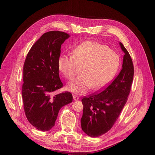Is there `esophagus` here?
<instances>
[{
    "label": "esophagus",
    "mask_w": 155,
    "mask_h": 155,
    "mask_svg": "<svg viewBox=\"0 0 155 155\" xmlns=\"http://www.w3.org/2000/svg\"><path fill=\"white\" fill-rule=\"evenodd\" d=\"M73 99H74V101H78V100H79V97H78L77 96H76V95H74V96H73Z\"/></svg>",
    "instance_id": "esophagus-1"
}]
</instances>
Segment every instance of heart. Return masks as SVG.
<instances>
[{
    "label": "heart",
    "instance_id": "heart-1",
    "mask_svg": "<svg viewBox=\"0 0 155 155\" xmlns=\"http://www.w3.org/2000/svg\"><path fill=\"white\" fill-rule=\"evenodd\" d=\"M120 63V57L115 51L99 43L87 41L78 45L72 55H61L58 68L69 80L81 68V74L69 82L68 88L72 93L81 95L91 87L98 90L107 84L117 73Z\"/></svg>",
    "mask_w": 155,
    "mask_h": 155
}]
</instances>
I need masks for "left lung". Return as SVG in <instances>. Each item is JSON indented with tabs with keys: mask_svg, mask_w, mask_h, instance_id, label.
<instances>
[{
	"mask_svg": "<svg viewBox=\"0 0 155 155\" xmlns=\"http://www.w3.org/2000/svg\"><path fill=\"white\" fill-rule=\"evenodd\" d=\"M124 53L122 69L118 76L104 90L84 97L81 126L83 131L91 137L101 136L112 127L129 94L134 77V65L127 50L120 42Z\"/></svg>",
	"mask_w": 155,
	"mask_h": 155,
	"instance_id": "left-lung-1",
	"label": "left lung"
}]
</instances>
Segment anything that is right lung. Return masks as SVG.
<instances>
[{
    "label": "right lung",
    "mask_w": 155,
    "mask_h": 155,
    "mask_svg": "<svg viewBox=\"0 0 155 155\" xmlns=\"http://www.w3.org/2000/svg\"><path fill=\"white\" fill-rule=\"evenodd\" d=\"M69 37L58 31L43 34L31 47L24 64L22 97L25 112L29 122L40 130H50L59 110L73 100L69 92L54 94L63 86L58 59L61 45Z\"/></svg>",
    "instance_id": "right-lung-1"
}]
</instances>
